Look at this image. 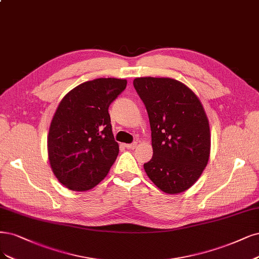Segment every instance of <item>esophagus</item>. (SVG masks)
<instances>
[{"mask_svg": "<svg viewBox=\"0 0 259 259\" xmlns=\"http://www.w3.org/2000/svg\"><path fill=\"white\" fill-rule=\"evenodd\" d=\"M126 149H135L137 147V142H133V144H127L125 145Z\"/></svg>", "mask_w": 259, "mask_h": 259, "instance_id": "1", "label": "esophagus"}]
</instances>
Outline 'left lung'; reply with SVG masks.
Masks as SVG:
<instances>
[{"instance_id": "1", "label": "left lung", "mask_w": 259, "mask_h": 259, "mask_svg": "<svg viewBox=\"0 0 259 259\" xmlns=\"http://www.w3.org/2000/svg\"><path fill=\"white\" fill-rule=\"evenodd\" d=\"M134 88L149 115L153 156L144 168L167 194L186 191L198 180L210 155V127L198 97L171 78L141 77Z\"/></svg>"}]
</instances>
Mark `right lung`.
Listing matches in <instances>:
<instances>
[{"instance_id": "1", "label": "right lung", "mask_w": 259, "mask_h": 259, "mask_svg": "<svg viewBox=\"0 0 259 259\" xmlns=\"http://www.w3.org/2000/svg\"><path fill=\"white\" fill-rule=\"evenodd\" d=\"M127 81L99 78L69 91L53 115L48 134V157L58 180L82 192L99 184L119 154L108 112Z\"/></svg>"}]
</instances>
